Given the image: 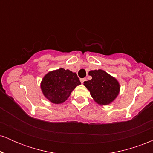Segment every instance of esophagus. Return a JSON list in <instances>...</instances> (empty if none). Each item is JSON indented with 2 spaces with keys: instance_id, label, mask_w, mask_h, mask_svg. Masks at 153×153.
I'll return each mask as SVG.
<instances>
[{
  "instance_id": "1",
  "label": "esophagus",
  "mask_w": 153,
  "mask_h": 153,
  "mask_svg": "<svg viewBox=\"0 0 153 153\" xmlns=\"http://www.w3.org/2000/svg\"><path fill=\"white\" fill-rule=\"evenodd\" d=\"M85 80H86V78H81V79H80V82H81L82 83H83V82H85Z\"/></svg>"
}]
</instances>
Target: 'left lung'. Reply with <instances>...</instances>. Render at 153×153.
Segmentation results:
<instances>
[{
	"instance_id": "8db88e82",
	"label": "left lung",
	"mask_w": 153,
	"mask_h": 153,
	"mask_svg": "<svg viewBox=\"0 0 153 153\" xmlns=\"http://www.w3.org/2000/svg\"><path fill=\"white\" fill-rule=\"evenodd\" d=\"M91 80L84 82L95 101L101 105H107L114 101L119 91V84L114 78L102 70L91 71Z\"/></svg>"
}]
</instances>
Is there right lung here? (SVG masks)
<instances>
[{
  "label": "right lung",
  "mask_w": 153,
  "mask_h": 153,
  "mask_svg": "<svg viewBox=\"0 0 153 153\" xmlns=\"http://www.w3.org/2000/svg\"><path fill=\"white\" fill-rule=\"evenodd\" d=\"M80 84L81 82L76 73L59 68L44 77L41 88L45 97L51 102L61 103L66 101L72 91Z\"/></svg>",
  "instance_id": "right-lung-1"
}]
</instances>
